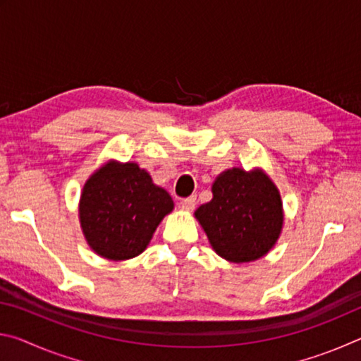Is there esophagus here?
<instances>
[{"mask_svg": "<svg viewBox=\"0 0 361 361\" xmlns=\"http://www.w3.org/2000/svg\"><path fill=\"white\" fill-rule=\"evenodd\" d=\"M180 207L185 212H192L194 207H195V195H191V197L183 199L181 202H180Z\"/></svg>", "mask_w": 361, "mask_h": 361, "instance_id": "1", "label": "esophagus"}]
</instances>
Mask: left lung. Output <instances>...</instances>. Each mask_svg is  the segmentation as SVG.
I'll return each mask as SVG.
<instances>
[{"label": "left lung", "mask_w": 361, "mask_h": 361, "mask_svg": "<svg viewBox=\"0 0 361 361\" xmlns=\"http://www.w3.org/2000/svg\"><path fill=\"white\" fill-rule=\"evenodd\" d=\"M213 199L195 210L215 252L231 262H250L264 256L283 226L277 186L259 169H229L216 176Z\"/></svg>", "instance_id": "1"}]
</instances>
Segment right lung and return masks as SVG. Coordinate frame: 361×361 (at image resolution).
Returning <instances> with one entry per match:
<instances>
[{
    "label": "right lung",
    "mask_w": 361,
    "mask_h": 361,
    "mask_svg": "<svg viewBox=\"0 0 361 361\" xmlns=\"http://www.w3.org/2000/svg\"><path fill=\"white\" fill-rule=\"evenodd\" d=\"M173 210L166 189L135 162L109 161L90 175L79 200V221L89 247L106 259L135 258L162 218Z\"/></svg>",
    "instance_id": "right-lung-1"
}]
</instances>
